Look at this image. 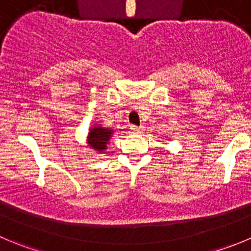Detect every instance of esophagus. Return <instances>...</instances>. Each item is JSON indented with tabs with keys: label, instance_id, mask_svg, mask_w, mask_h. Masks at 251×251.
Masks as SVG:
<instances>
[{
	"label": "esophagus",
	"instance_id": "34e87169",
	"mask_svg": "<svg viewBox=\"0 0 251 251\" xmlns=\"http://www.w3.org/2000/svg\"><path fill=\"white\" fill-rule=\"evenodd\" d=\"M130 128H131V131L135 133H140V132H142V130H144V127H142V126H135V125L131 126Z\"/></svg>",
	"mask_w": 251,
	"mask_h": 251
}]
</instances>
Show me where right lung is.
I'll use <instances>...</instances> for the list:
<instances>
[{
	"mask_svg": "<svg viewBox=\"0 0 251 251\" xmlns=\"http://www.w3.org/2000/svg\"><path fill=\"white\" fill-rule=\"evenodd\" d=\"M112 135V130H109L106 127H102V126H94L89 131L88 136V144L89 146L93 147L95 151L102 152L104 150H106V144L109 142L110 137Z\"/></svg>",
	"mask_w": 251,
	"mask_h": 251,
	"instance_id": "right-lung-1",
	"label": "right lung"
}]
</instances>
